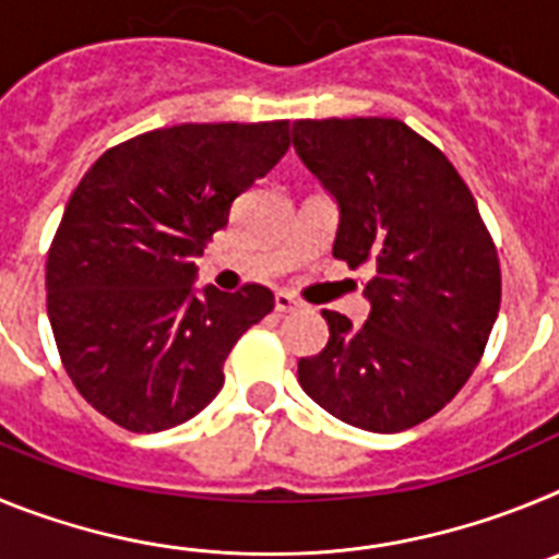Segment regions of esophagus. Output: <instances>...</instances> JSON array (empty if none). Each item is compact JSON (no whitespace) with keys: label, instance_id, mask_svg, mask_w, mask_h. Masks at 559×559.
<instances>
[{"label":"esophagus","instance_id":"obj_1","mask_svg":"<svg viewBox=\"0 0 559 559\" xmlns=\"http://www.w3.org/2000/svg\"><path fill=\"white\" fill-rule=\"evenodd\" d=\"M274 308H276V313H294V310L299 308V299L290 294H285V290H280V294H274Z\"/></svg>","mask_w":559,"mask_h":559}]
</instances>
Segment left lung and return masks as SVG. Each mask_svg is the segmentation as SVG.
I'll return each mask as SVG.
<instances>
[{"mask_svg":"<svg viewBox=\"0 0 559 559\" xmlns=\"http://www.w3.org/2000/svg\"><path fill=\"white\" fill-rule=\"evenodd\" d=\"M294 147L338 201L333 257L374 271L367 322L322 310L328 347L299 360V383L364 431L419 426L467 383L501 308L476 199L445 153L392 117L296 120Z\"/></svg>","mask_w":559,"mask_h":559,"instance_id":"obj_1","label":"left lung"}]
</instances>
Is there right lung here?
Segmentation results:
<instances>
[{"instance_id":"obj_1","label":"right lung","mask_w":559,"mask_h":559,"mask_svg":"<svg viewBox=\"0 0 559 559\" xmlns=\"http://www.w3.org/2000/svg\"><path fill=\"white\" fill-rule=\"evenodd\" d=\"M288 145V120L185 122L88 167L49 246L47 313L63 369L103 417L165 431L221 392L226 355L274 294L257 283L195 294L192 260Z\"/></svg>"}]
</instances>
